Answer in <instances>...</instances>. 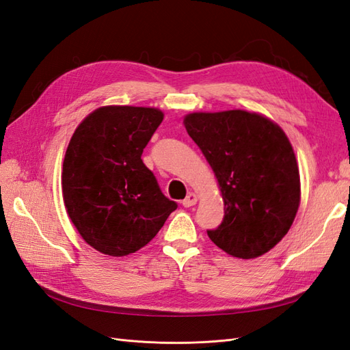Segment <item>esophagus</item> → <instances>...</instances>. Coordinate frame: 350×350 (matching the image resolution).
Returning <instances> with one entry per match:
<instances>
[{"label": "esophagus", "mask_w": 350, "mask_h": 350, "mask_svg": "<svg viewBox=\"0 0 350 350\" xmlns=\"http://www.w3.org/2000/svg\"><path fill=\"white\" fill-rule=\"evenodd\" d=\"M197 200H198V197H197L196 193H189V194L183 200V206H184V207H191V206H194V204L197 203Z\"/></svg>", "instance_id": "esophagus-1"}]
</instances>
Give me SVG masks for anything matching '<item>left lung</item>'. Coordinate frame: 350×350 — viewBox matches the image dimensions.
<instances>
[{
    "mask_svg": "<svg viewBox=\"0 0 350 350\" xmlns=\"http://www.w3.org/2000/svg\"><path fill=\"white\" fill-rule=\"evenodd\" d=\"M187 133L215 172L224 221L208 238L229 256L269 252L291 229L301 201L298 162L288 135L257 112L242 109L185 115Z\"/></svg>",
    "mask_w": 350,
    "mask_h": 350,
    "instance_id": "obj_1",
    "label": "left lung"
}]
</instances>
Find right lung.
I'll use <instances>...</instances> for the list:
<instances>
[{"instance_id": "add662e5", "label": "right lung", "mask_w": 350, "mask_h": 350, "mask_svg": "<svg viewBox=\"0 0 350 350\" xmlns=\"http://www.w3.org/2000/svg\"><path fill=\"white\" fill-rule=\"evenodd\" d=\"M163 121L157 108L109 105L74 131L62 163V198L72 225L96 251L124 257L147 245L178 207L142 154Z\"/></svg>"}]
</instances>
